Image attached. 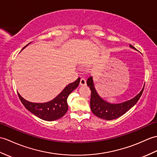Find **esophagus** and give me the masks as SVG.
<instances>
[{
    "label": "esophagus",
    "mask_w": 157,
    "mask_h": 157,
    "mask_svg": "<svg viewBox=\"0 0 157 157\" xmlns=\"http://www.w3.org/2000/svg\"><path fill=\"white\" fill-rule=\"evenodd\" d=\"M79 85L81 86H83L86 85V81L84 78H81V79H80Z\"/></svg>",
    "instance_id": "obj_1"
}]
</instances>
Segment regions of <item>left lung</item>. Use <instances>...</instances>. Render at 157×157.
I'll return each instance as SVG.
<instances>
[{"label": "left lung", "instance_id": "1", "mask_svg": "<svg viewBox=\"0 0 157 157\" xmlns=\"http://www.w3.org/2000/svg\"><path fill=\"white\" fill-rule=\"evenodd\" d=\"M131 48L136 50V49L130 45ZM137 51V50H136ZM87 85L90 87L91 90L90 108L91 110L97 117L106 120H112L118 118L124 114L136 104L143 94L144 85L143 89L136 96L132 99L118 104H112L104 100L98 94L94 83L93 78L90 77L87 80Z\"/></svg>", "mask_w": 157, "mask_h": 157}]
</instances>
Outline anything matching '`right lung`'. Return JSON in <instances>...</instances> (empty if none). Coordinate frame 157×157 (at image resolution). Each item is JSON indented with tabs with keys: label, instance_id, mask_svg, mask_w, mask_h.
<instances>
[{
	"label": "right lung",
	"instance_id": "obj_1",
	"mask_svg": "<svg viewBox=\"0 0 157 157\" xmlns=\"http://www.w3.org/2000/svg\"><path fill=\"white\" fill-rule=\"evenodd\" d=\"M29 43L23 49H25ZM22 49V50H23ZM80 82V78H78L76 81L70 83L61 91L60 94L53 98L52 100L45 103H33L29 101L19 94V97L24 106L37 117L45 121H53L63 117L68 110L67 99L69 95L77 88Z\"/></svg>",
	"mask_w": 157,
	"mask_h": 157
}]
</instances>
